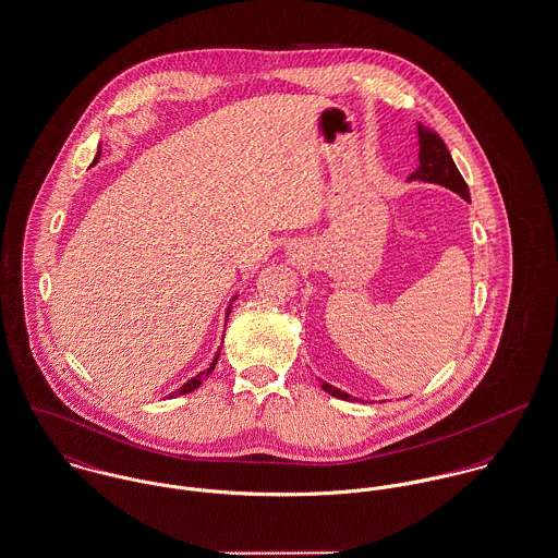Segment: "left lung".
I'll list each match as a JSON object with an SVG mask.
<instances>
[{"label": "left lung", "instance_id": "obj_1", "mask_svg": "<svg viewBox=\"0 0 558 558\" xmlns=\"http://www.w3.org/2000/svg\"><path fill=\"white\" fill-rule=\"evenodd\" d=\"M417 145H420V151H417V170L411 172L407 177V181H422V183H435V185H441V187H448L450 192L458 194L464 203H469V187L464 183V179L460 177L458 172L457 163L452 159V155L448 151L446 143L441 141V136L433 130H428L426 125L417 123ZM319 386L324 392H328L330 397L335 399H341V401H360L352 395L326 384L319 379Z\"/></svg>", "mask_w": 558, "mask_h": 558}]
</instances>
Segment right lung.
I'll return each mask as SVG.
<instances>
[{
  "label": "right lung",
  "instance_id": "obj_1",
  "mask_svg": "<svg viewBox=\"0 0 558 558\" xmlns=\"http://www.w3.org/2000/svg\"><path fill=\"white\" fill-rule=\"evenodd\" d=\"M98 161H100V147H98V153H96V159H94V163H98ZM236 299H239V296L234 294V296H232V301L228 303V308H226V322H228V315H230V311H232V303H234ZM219 354H221V348L217 350V354H215V357H213V362L208 364V368H204V371H201L196 377H192L187 384H183V388H179L177 392H172V395H170V399H174V397H181V395H187V392H194V390H196V388L203 384L204 379H206V377L213 373V368H215V364H217V360H219Z\"/></svg>",
  "mask_w": 558,
  "mask_h": 558
}]
</instances>
